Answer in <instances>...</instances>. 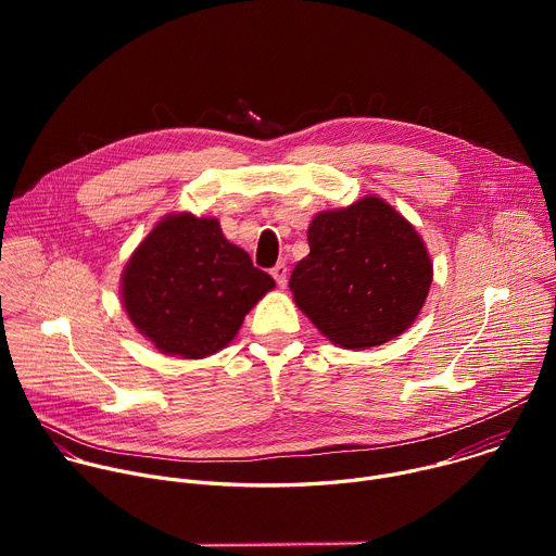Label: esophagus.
Listing matches in <instances>:
<instances>
[{
    "label": "esophagus",
    "instance_id": "34e87169",
    "mask_svg": "<svg viewBox=\"0 0 556 556\" xmlns=\"http://www.w3.org/2000/svg\"><path fill=\"white\" fill-rule=\"evenodd\" d=\"M273 277H275V281H277L279 288H286V283H288V266H286V264H277V266L273 268Z\"/></svg>",
    "mask_w": 556,
    "mask_h": 556
}]
</instances>
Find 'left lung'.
<instances>
[{
  "label": "left lung",
  "mask_w": 556,
  "mask_h": 556,
  "mask_svg": "<svg viewBox=\"0 0 556 556\" xmlns=\"http://www.w3.org/2000/svg\"><path fill=\"white\" fill-rule=\"evenodd\" d=\"M309 255L290 275L296 307L328 341L369 350L407 332L427 301L433 262L416 226L378 195L316 213Z\"/></svg>",
  "instance_id": "8db88e82"
}]
</instances>
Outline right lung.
I'll return each mask as SVG.
<instances>
[{"label":"right lung","mask_w":556,"mask_h":556,"mask_svg":"<svg viewBox=\"0 0 556 556\" xmlns=\"http://www.w3.org/2000/svg\"><path fill=\"white\" fill-rule=\"evenodd\" d=\"M275 288L215 217L169 213L136 247L121 275L129 321L167 356L189 361L224 350L244 316Z\"/></svg>","instance_id":"add662e5"}]
</instances>
